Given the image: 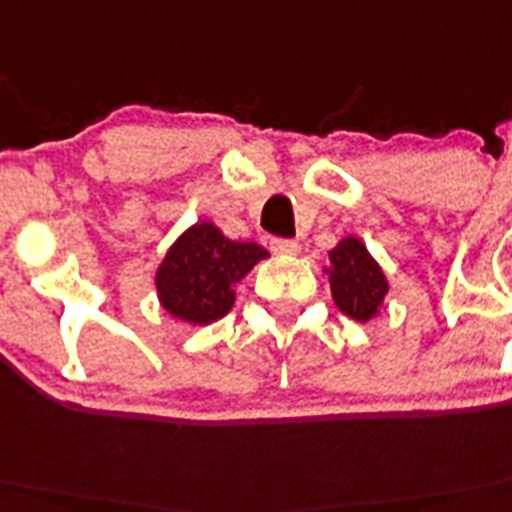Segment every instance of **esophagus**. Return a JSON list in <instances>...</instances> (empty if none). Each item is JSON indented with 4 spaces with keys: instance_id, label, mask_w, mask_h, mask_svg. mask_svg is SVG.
<instances>
[{
    "instance_id": "1",
    "label": "esophagus",
    "mask_w": 512,
    "mask_h": 512,
    "mask_svg": "<svg viewBox=\"0 0 512 512\" xmlns=\"http://www.w3.org/2000/svg\"><path fill=\"white\" fill-rule=\"evenodd\" d=\"M270 247H273L276 255H296L299 252V242L296 239H273Z\"/></svg>"
}]
</instances>
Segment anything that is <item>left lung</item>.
I'll use <instances>...</instances> for the list:
<instances>
[{
	"label": "left lung",
	"mask_w": 512,
	"mask_h": 512,
	"mask_svg": "<svg viewBox=\"0 0 512 512\" xmlns=\"http://www.w3.org/2000/svg\"><path fill=\"white\" fill-rule=\"evenodd\" d=\"M330 265H333L330 289H333L338 309L359 322L375 317L377 307L388 294V281L367 247L354 236H346L330 252Z\"/></svg>",
	"instance_id": "8db88e82"
}]
</instances>
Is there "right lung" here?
Listing matches in <instances>:
<instances>
[{
	"label": "right lung",
	"instance_id": "1",
	"mask_svg": "<svg viewBox=\"0 0 512 512\" xmlns=\"http://www.w3.org/2000/svg\"><path fill=\"white\" fill-rule=\"evenodd\" d=\"M263 257L268 252L260 244L231 242L213 223H197L158 268V299L169 315L208 325L229 312L234 304L231 286Z\"/></svg>",
	"mask_w": 512,
	"mask_h": 512
}]
</instances>
